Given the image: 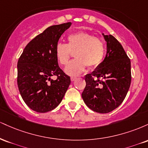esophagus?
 I'll list each match as a JSON object with an SVG mask.
<instances>
[{
    "label": "esophagus",
    "mask_w": 148,
    "mask_h": 148,
    "mask_svg": "<svg viewBox=\"0 0 148 148\" xmlns=\"http://www.w3.org/2000/svg\"><path fill=\"white\" fill-rule=\"evenodd\" d=\"M76 79V77H73V76H72V77H71V81H74Z\"/></svg>",
    "instance_id": "34e87169"
}]
</instances>
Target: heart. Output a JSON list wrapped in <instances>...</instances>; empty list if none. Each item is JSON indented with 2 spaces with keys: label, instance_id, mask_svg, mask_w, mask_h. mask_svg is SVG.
Listing matches in <instances>:
<instances>
[{
  "label": "heart",
  "instance_id": "1",
  "mask_svg": "<svg viewBox=\"0 0 148 148\" xmlns=\"http://www.w3.org/2000/svg\"><path fill=\"white\" fill-rule=\"evenodd\" d=\"M75 52L74 60L66 67L65 72L71 76H77L86 69L95 68L102 62L105 56L103 42L94 35L78 32L67 37V44L58 43L55 48L57 60L62 65L68 63L72 53Z\"/></svg>",
  "mask_w": 148,
  "mask_h": 148
}]
</instances>
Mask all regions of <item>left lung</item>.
Masks as SVG:
<instances>
[{"instance_id":"1","label":"left lung","mask_w":148,"mask_h":148,"mask_svg":"<svg viewBox=\"0 0 148 148\" xmlns=\"http://www.w3.org/2000/svg\"><path fill=\"white\" fill-rule=\"evenodd\" d=\"M107 52L95 70L85 76L82 92L85 103L99 113H109L121 104L130 89L131 61L123 46L113 35H104Z\"/></svg>"}]
</instances>
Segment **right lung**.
<instances>
[{"instance_id": "obj_1", "label": "right lung", "mask_w": 148, "mask_h": 148, "mask_svg": "<svg viewBox=\"0 0 148 148\" xmlns=\"http://www.w3.org/2000/svg\"><path fill=\"white\" fill-rule=\"evenodd\" d=\"M72 23L51 25L25 46L17 63V84L22 99L37 113L58 106L70 85V77L60 68L55 48ZM56 75L53 80L51 76Z\"/></svg>"}]
</instances>
